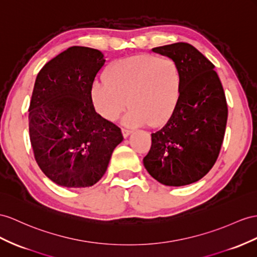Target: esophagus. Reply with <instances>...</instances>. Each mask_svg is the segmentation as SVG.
Segmentation results:
<instances>
[{"instance_id":"esophagus-1","label":"esophagus","mask_w":257,"mask_h":257,"mask_svg":"<svg viewBox=\"0 0 257 257\" xmlns=\"http://www.w3.org/2000/svg\"><path fill=\"white\" fill-rule=\"evenodd\" d=\"M121 134H122L123 138H127L128 136H130L131 134H133V130H130V129H124V128H122V129H121Z\"/></svg>"}]
</instances>
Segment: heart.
Returning a JSON list of instances; mask_svg holds the SVG:
<instances>
[{
  "label": "heart",
  "mask_w": 257,
  "mask_h": 257,
  "mask_svg": "<svg viewBox=\"0 0 257 257\" xmlns=\"http://www.w3.org/2000/svg\"><path fill=\"white\" fill-rule=\"evenodd\" d=\"M103 81L93 85L91 98L97 113L107 120H115L128 102V123L159 127L168 121L179 102L180 72L166 56L123 58L109 66Z\"/></svg>",
  "instance_id": "obj_1"
}]
</instances>
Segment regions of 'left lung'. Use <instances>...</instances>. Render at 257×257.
I'll return each instance as SVG.
<instances>
[{
	"mask_svg": "<svg viewBox=\"0 0 257 257\" xmlns=\"http://www.w3.org/2000/svg\"><path fill=\"white\" fill-rule=\"evenodd\" d=\"M152 51L176 63L181 89L173 116L152 134L143 164L162 185L187 186L203 178L219 155L228 117L225 92L215 66L193 45L178 42Z\"/></svg>",
	"mask_w": 257,
	"mask_h": 257,
	"instance_id": "1",
	"label": "left lung"
}]
</instances>
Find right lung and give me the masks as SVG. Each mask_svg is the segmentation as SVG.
Returning <instances> with one entry per match:
<instances>
[{"label": "right lung", "mask_w": 257, "mask_h": 257, "mask_svg": "<svg viewBox=\"0 0 257 257\" xmlns=\"http://www.w3.org/2000/svg\"><path fill=\"white\" fill-rule=\"evenodd\" d=\"M104 64L101 51L71 47L37 76L28 116L30 142L39 167L58 186L95 185L123 140L120 128L98 115L92 103V85Z\"/></svg>", "instance_id": "right-lung-1"}]
</instances>
